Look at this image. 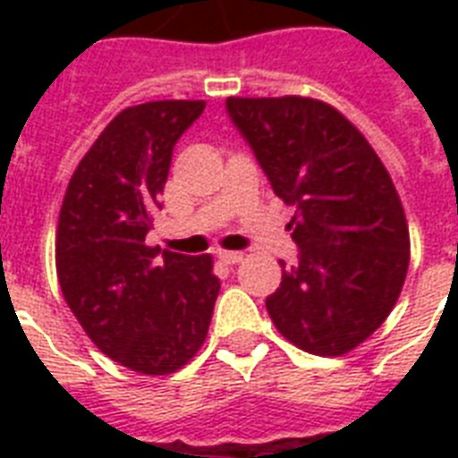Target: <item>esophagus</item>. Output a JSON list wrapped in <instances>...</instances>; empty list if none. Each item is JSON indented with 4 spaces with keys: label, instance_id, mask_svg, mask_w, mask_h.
I'll list each match as a JSON object with an SVG mask.
<instances>
[{
    "label": "esophagus",
    "instance_id": "esophagus-1",
    "mask_svg": "<svg viewBox=\"0 0 458 458\" xmlns=\"http://www.w3.org/2000/svg\"><path fill=\"white\" fill-rule=\"evenodd\" d=\"M216 257L221 259L223 264H228V266H235L242 261V251H216Z\"/></svg>",
    "mask_w": 458,
    "mask_h": 458
}]
</instances>
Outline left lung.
<instances>
[{
    "instance_id": "8db88e82",
    "label": "left lung",
    "mask_w": 458,
    "mask_h": 458,
    "mask_svg": "<svg viewBox=\"0 0 458 458\" xmlns=\"http://www.w3.org/2000/svg\"><path fill=\"white\" fill-rule=\"evenodd\" d=\"M225 111L273 192L297 207L290 228L300 261L283 268L268 316L304 352L347 354L390 316L409 268V225L390 173L318 99L228 97Z\"/></svg>"
}]
</instances>
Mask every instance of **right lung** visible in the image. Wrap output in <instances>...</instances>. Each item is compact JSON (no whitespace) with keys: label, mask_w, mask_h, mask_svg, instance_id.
Returning a JSON list of instances; mask_svg holds the SVG:
<instances>
[{"label":"right lung","mask_w":458,"mask_h":458,"mask_svg":"<svg viewBox=\"0 0 458 458\" xmlns=\"http://www.w3.org/2000/svg\"><path fill=\"white\" fill-rule=\"evenodd\" d=\"M204 106L165 99L121 111L82 157L61 204L64 300L104 354L145 376L173 373L199 352L221 290L208 254L145 244L173 147Z\"/></svg>","instance_id":"add662e5"}]
</instances>
